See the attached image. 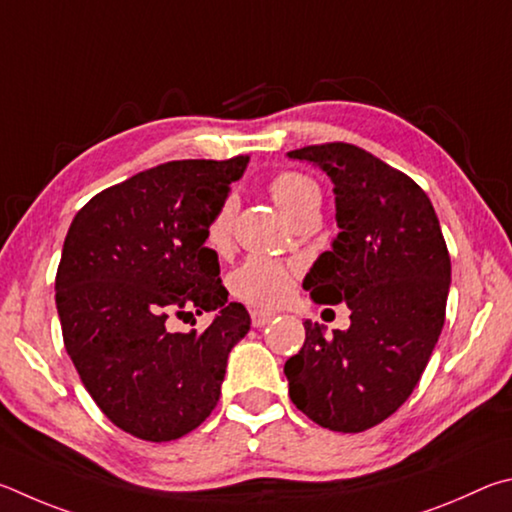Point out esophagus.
<instances>
[{
  "mask_svg": "<svg viewBox=\"0 0 512 512\" xmlns=\"http://www.w3.org/2000/svg\"><path fill=\"white\" fill-rule=\"evenodd\" d=\"M272 319H274L272 312H263V310L251 312V326H254V328H263V326L270 324Z\"/></svg>",
  "mask_w": 512,
  "mask_h": 512,
  "instance_id": "34e87169",
  "label": "esophagus"
}]
</instances>
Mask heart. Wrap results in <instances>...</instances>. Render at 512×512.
Returning <instances> with one entry per match:
<instances>
[{
	"label": "heart",
	"instance_id": "1",
	"mask_svg": "<svg viewBox=\"0 0 512 512\" xmlns=\"http://www.w3.org/2000/svg\"><path fill=\"white\" fill-rule=\"evenodd\" d=\"M267 188H270L272 200L279 204V209L288 218L308 209V206L321 204V191L315 179L297 173V170H283V173L274 175ZM233 211H236L233 197H224L206 224V240L215 251L229 249ZM231 290L236 297L254 303V306H279L281 301L288 299L292 290V272L283 263L263 256H251L231 274Z\"/></svg>",
	"mask_w": 512,
	"mask_h": 512
}]
</instances>
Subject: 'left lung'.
Returning a JSON list of instances; mask_svg holds the SVG:
<instances>
[{
	"label": "left lung",
	"instance_id": "8db88e82",
	"mask_svg": "<svg viewBox=\"0 0 512 512\" xmlns=\"http://www.w3.org/2000/svg\"><path fill=\"white\" fill-rule=\"evenodd\" d=\"M335 184L339 233L303 279L315 303H346L351 328L312 321L285 362L290 398L317 425L357 434L405 402L445 324L452 265L427 193L414 179L353 143L288 152Z\"/></svg>",
	"mask_w": 512,
	"mask_h": 512
}]
</instances>
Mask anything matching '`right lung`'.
<instances>
[{
	"mask_svg": "<svg viewBox=\"0 0 512 512\" xmlns=\"http://www.w3.org/2000/svg\"><path fill=\"white\" fill-rule=\"evenodd\" d=\"M247 155L168 161L105 188L76 213L56 274L65 348L112 423L166 443L218 405L231 348L249 312L229 303L206 224L242 177ZM218 309L204 334H173L170 316Z\"/></svg>",
	"mask_w": 512,
	"mask_h": 512,
	"instance_id": "obj_1",
	"label": "right lung"
}]
</instances>
